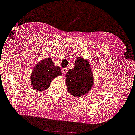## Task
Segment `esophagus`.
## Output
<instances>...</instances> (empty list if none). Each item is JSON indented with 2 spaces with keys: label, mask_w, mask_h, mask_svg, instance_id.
Returning a JSON list of instances; mask_svg holds the SVG:
<instances>
[{
  "label": "esophagus",
  "mask_w": 135,
  "mask_h": 135,
  "mask_svg": "<svg viewBox=\"0 0 135 135\" xmlns=\"http://www.w3.org/2000/svg\"><path fill=\"white\" fill-rule=\"evenodd\" d=\"M61 71H62V73H63V74H65L68 71L67 68H62Z\"/></svg>",
  "instance_id": "1"
}]
</instances>
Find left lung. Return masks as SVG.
I'll list each match as a JSON object with an SVG mask.
<instances>
[{
	"label": "left lung",
	"instance_id": "left-lung-1",
	"mask_svg": "<svg viewBox=\"0 0 135 135\" xmlns=\"http://www.w3.org/2000/svg\"><path fill=\"white\" fill-rule=\"evenodd\" d=\"M66 83L68 92L76 98L85 95L94 85V75L89 60L78 57L74 69L66 74Z\"/></svg>",
	"mask_w": 135,
	"mask_h": 135
}]
</instances>
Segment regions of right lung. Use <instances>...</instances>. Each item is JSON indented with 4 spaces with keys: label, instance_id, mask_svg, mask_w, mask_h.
<instances>
[{
    "label": "right lung",
    "instance_id": "add662e5",
    "mask_svg": "<svg viewBox=\"0 0 135 135\" xmlns=\"http://www.w3.org/2000/svg\"><path fill=\"white\" fill-rule=\"evenodd\" d=\"M62 75L59 66H55L50 57L39 61L31 74V84L32 89L42 92L49 88L54 78Z\"/></svg>",
    "mask_w": 135,
    "mask_h": 135
}]
</instances>
